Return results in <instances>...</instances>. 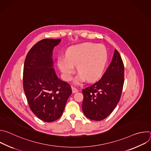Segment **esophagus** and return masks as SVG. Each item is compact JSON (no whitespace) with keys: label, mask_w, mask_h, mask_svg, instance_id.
<instances>
[{"label":"esophagus","mask_w":151,"mask_h":151,"mask_svg":"<svg viewBox=\"0 0 151 151\" xmlns=\"http://www.w3.org/2000/svg\"><path fill=\"white\" fill-rule=\"evenodd\" d=\"M72 93H76V92H78V89H76L75 87H72Z\"/></svg>","instance_id":"34e87169"}]
</instances>
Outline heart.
Returning a JSON list of instances; mask_svg holds the SVG:
<instances>
[{"instance_id":"b5f03b06","label":"heart","mask_w":151,"mask_h":151,"mask_svg":"<svg viewBox=\"0 0 151 151\" xmlns=\"http://www.w3.org/2000/svg\"><path fill=\"white\" fill-rule=\"evenodd\" d=\"M107 59V51L104 46L91 43H84L69 48L66 57L58 59V66L64 79L69 81L77 66L79 75L76 82H81L85 79L93 82L101 76Z\"/></svg>"}]
</instances>
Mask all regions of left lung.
<instances>
[{
    "label": "left lung",
    "instance_id": "1",
    "mask_svg": "<svg viewBox=\"0 0 151 151\" xmlns=\"http://www.w3.org/2000/svg\"><path fill=\"white\" fill-rule=\"evenodd\" d=\"M124 82L123 61L115 49L110 65L101 78L82 90V109L84 115L94 121H101L108 116L120 100Z\"/></svg>",
    "mask_w": 151,
    "mask_h": 151
}]
</instances>
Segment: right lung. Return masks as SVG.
<instances>
[{
  "instance_id": "obj_1",
  "label": "right lung",
  "mask_w": 151,
  "mask_h": 151,
  "mask_svg": "<svg viewBox=\"0 0 151 151\" xmlns=\"http://www.w3.org/2000/svg\"><path fill=\"white\" fill-rule=\"evenodd\" d=\"M60 42L53 39L39 41L27 53L24 64L23 88L30 108L47 122L61 116L72 94L70 85L57 77L53 68L52 51Z\"/></svg>"
}]
</instances>
